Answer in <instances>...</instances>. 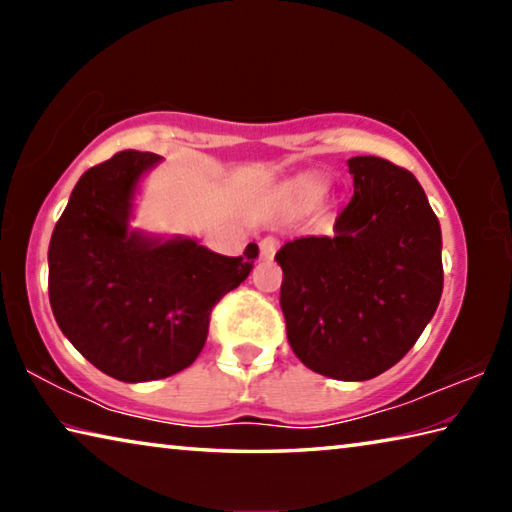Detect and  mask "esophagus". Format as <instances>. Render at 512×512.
<instances>
[{
	"instance_id": "34e87169",
	"label": "esophagus",
	"mask_w": 512,
	"mask_h": 512,
	"mask_svg": "<svg viewBox=\"0 0 512 512\" xmlns=\"http://www.w3.org/2000/svg\"><path fill=\"white\" fill-rule=\"evenodd\" d=\"M277 246H280V241H277L275 237H264L262 241H259V257H262L264 262H271Z\"/></svg>"
}]
</instances>
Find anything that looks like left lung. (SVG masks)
<instances>
[{"label": "left lung", "instance_id": "left-lung-1", "mask_svg": "<svg viewBox=\"0 0 512 512\" xmlns=\"http://www.w3.org/2000/svg\"><path fill=\"white\" fill-rule=\"evenodd\" d=\"M354 196L334 235L277 250L291 350L309 370L366 381L420 339L443 293L440 223L411 171L375 155L348 160Z\"/></svg>", "mask_w": 512, "mask_h": 512}]
</instances>
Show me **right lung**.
<instances>
[{"mask_svg": "<svg viewBox=\"0 0 512 512\" xmlns=\"http://www.w3.org/2000/svg\"><path fill=\"white\" fill-rule=\"evenodd\" d=\"M160 158L121 151L76 183L49 241V302L69 343L119 381L176 375L201 354L210 314L253 271L257 244L225 257L194 239L128 230L137 183Z\"/></svg>", "mask_w": 512, "mask_h": 512, "instance_id": "1", "label": "right lung"}]
</instances>
